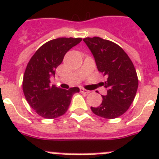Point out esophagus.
Wrapping results in <instances>:
<instances>
[{
    "instance_id": "34e87169",
    "label": "esophagus",
    "mask_w": 159,
    "mask_h": 159,
    "mask_svg": "<svg viewBox=\"0 0 159 159\" xmlns=\"http://www.w3.org/2000/svg\"><path fill=\"white\" fill-rule=\"evenodd\" d=\"M80 91H81V93H87V94L90 93V91H89V90H86V89H83V88L80 89Z\"/></svg>"
}]
</instances>
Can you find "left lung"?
I'll return each instance as SVG.
<instances>
[{"instance_id":"1","label":"left lung","mask_w":159,"mask_h":159,"mask_svg":"<svg viewBox=\"0 0 159 159\" xmlns=\"http://www.w3.org/2000/svg\"><path fill=\"white\" fill-rule=\"evenodd\" d=\"M94 56L98 70L106 75L103 84L106 96L97 107H91L95 115L107 119L122 115L134 100L138 88V78L133 62L124 50L115 43L99 37L84 38Z\"/></svg>"}]
</instances>
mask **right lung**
Masks as SVG:
<instances>
[{
	"label": "right lung",
	"instance_id": "right-lung-1",
	"mask_svg": "<svg viewBox=\"0 0 159 159\" xmlns=\"http://www.w3.org/2000/svg\"><path fill=\"white\" fill-rule=\"evenodd\" d=\"M81 38H59L41 45L30 59L23 80L26 101L38 115L56 118L64 115L78 87L66 90L50 85V77L63 62L65 54L81 41Z\"/></svg>",
	"mask_w": 159,
	"mask_h": 159
}]
</instances>
